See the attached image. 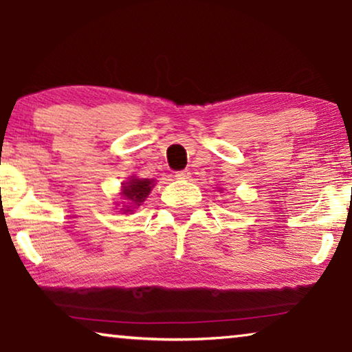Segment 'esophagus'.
Wrapping results in <instances>:
<instances>
[{"label":"esophagus","mask_w":352,"mask_h":352,"mask_svg":"<svg viewBox=\"0 0 352 352\" xmlns=\"http://www.w3.org/2000/svg\"><path fill=\"white\" fill-rule=\"evenodd\" d=\"M175 177L180 178V180H186V178L191 177V172L188 169H183V170H178L175 172Z\"/></svg>","instance_id":"1"}]
</instances>
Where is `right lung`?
I'll return each mask as SVG.
<instances>
[{
	"instance_id": "1",
	"label": "right lung",
	"mask_w": 352,
	"mask_h": 352,
	"mask_svg": "<svg viewBox=\"0 0 352 352\" xmlns=\"http://www.w3.org/2000/svg\"><path fill=\"white\" fill-rule=\"evenodd\" d=\"M122 196L127 201V206H124V214L127 212H132V209H135L137 206H142L145 199L150 195L151 188L155 183L153 180H148V178H135L132 177L131 180L122 183Z\"/></svg>"
}]
</instances>
